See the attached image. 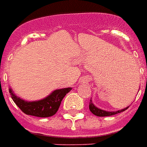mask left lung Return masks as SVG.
I'll return each instance as SVG.
<instances>
[{
	"label": "left lung",
	"mask_w": 147,
	"mask_h": 147,
	"mask_svg": "<svg viewBox=\"0 0 147 147\" xmlns=\"http://www.w3.org/2000/svg\"><path fill=\"white\" fill-rule=\"evenodd\" d=\"M127 108L128 107H127L126 109L119 110V111H115V112H107V111L96 108L95 105L92 103V100H90V102H89V110H90V112H92L93 115H97V116H109V115H115L117 113H120V112L125 111V110L127 109Z\"/></svg>",
	"instance_id": "8db88e82"
}]
</instances>
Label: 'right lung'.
I'll return each mask as SVG.
<instances>
[{
    "label": "right lung",
    "instance_id": "1",
    "mask_svg": "<svg viewBox=\"0 0 147 147\" xmlns=\"http://www.w3.org/2000/svg\"><path fill=\"white\" fill-rule=\"evenodd\" d=\"M71 89L72 88L57 89L46 98L37 101H25L17 97L11 88H9V92L13 101L24 113L37 117H50L58 112L62 99Z\"/></svg>",
    "mask_w": 147,
    "mask_h": 147
}]
</instances>
